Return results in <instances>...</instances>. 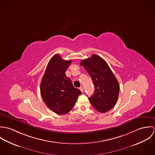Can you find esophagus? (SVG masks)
Listing matches in <instances>:
<instances>
[{
    "label": "esophagus",
    "mask_w": 155,
    "mask_h": 155,
    "mask_svg": "<svg viewBox=\"0 0 155 155\" xmlns=\"http://www.w3.org/2000/svg\"><path fill=\"white\" fill-rule=\"evenodd\" d=\"M79 89L81 91V92H83V91H84V88H83V87L81 86V87H80V88H79Z\"/></svg>",
    "instance_id": "obj_1"
}]
</instances>
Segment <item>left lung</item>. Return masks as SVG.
Returning <instances> with one entry per match:
<instances>
[{"instance_id": "left-lung-1", "label": "left lung", "mask_w": 155, "mask_h": 155, "mask_svg": "<svg viewBox=\"0 0 155 155\" xmlns=\"http://www.w3.org/2000/svg\"><path fill=\"white\" fill-rule=\"evenodd\" d=\"M80 64L88 71L95 86L94 94L88 98L91 104L100 113L110 110L117 101L120 87L107 63L94 54Z\"/></svg>"}]
</instances>
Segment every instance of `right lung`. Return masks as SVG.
<instances>
[{
	"mask_svg": "<svg viewBox=\"0 0 155 155\" xmlns=\"http://www.w3.org/2000/svg\"><path fill=\"white\" fill-rule=\"evenodd\" d=\"M71 60H64L55 54L49 60L41 83V94L47 107L58 114H65L72 109L78 96L82 94L73 87L66 71Z\"/></svg>",
	"mask_w": 155,
	"mask_h": 155,
	"instance_id": "add662e5",
	"label": "right lung"
}]
</instances>
